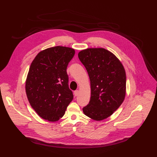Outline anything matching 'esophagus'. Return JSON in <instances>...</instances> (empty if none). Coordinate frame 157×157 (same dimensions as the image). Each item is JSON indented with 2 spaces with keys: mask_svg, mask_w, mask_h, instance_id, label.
<instances>
[{
  "mask_svg": "<svg viewBox=\"0 0 157 157\" xmlns=\"http://www.w3.org/2000/svg\"><path fill=\"white\" fill-rule=\"evenodd\" d=\"M74 94H75V96H78V95L79 94V91H78V90L75 91H74Z\"/></svg>",
  "mask_w": 157,
  "mask_h": 157,
  "instance_id": "1",
  "label": "esophagus"
}]
</instances>
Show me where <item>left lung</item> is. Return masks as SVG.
Wrapping results in <instances>:
<instances>
[{
	"instance_id": "left-lung-1",
	"label": "left lung",
	"mask_w": 157,
	"mask_h": 157,
	"mask_svg": "<svg viewBox=\"0 0 157 157\" xmlns=\"http://www.w3.org/2000/svg\"><path fill=\"white\" fill-rule=\"evenodd\" d=\"M78 57L88 73L91 98L83 108L84 114L95 121L113 114L123 102L126 95V72L119 59L103 48H89Z\"/></svg>"
}]
</instances>
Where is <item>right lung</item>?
Returning a JSON list of instances; mask_svg holds the SVG:
<instances>
[{
	"mask_svg": "<svg viewBox=\"0 0 157 157\" xmlns=\"http://www.w3.org/2000/svg\"><path fill=\"white\" fill-rule=\"evenodd\" d=\"M75 53L70 47L48 48L37 54L30 66L26 94L33 109L43 119L59 120L73 98L66 69Z\"/></svg>",
	"mask_w": 157,
	"mask_h": 157,
	"instance_id": "right-lung-1",
	"label": "right lung"
}]
</instances>
